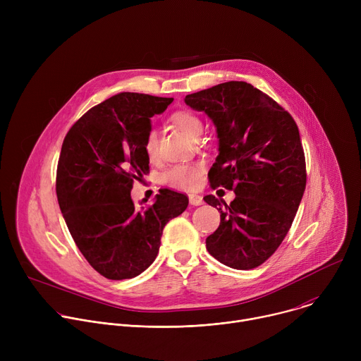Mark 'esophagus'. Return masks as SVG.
<instances>
[{
    "label": "esophagus",
    "instance_id": "34e87169",
    "mask_svg": "<svg viewBox=\"0 0 361 361\" xmlns=\"http://www.w3.org/2000/svg\"><path fill=\"white\" fill-rule=\"evenodd\" d=\"M188 200H190L191 205H201L202 204V197L198 195V194H190Z\"/></svg>",
    "mask_w": 361,
    "mask_h": 361
}]
</instances>
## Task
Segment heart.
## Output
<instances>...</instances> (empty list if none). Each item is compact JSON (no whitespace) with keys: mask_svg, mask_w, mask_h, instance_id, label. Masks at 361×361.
<instances>
[{"mask_svg":"<svg viewBox=\"0 0 361 361\" xmlns=\"http://www.w3.org/2000/svg\"><path fill=\"white\" fill-rule=\"evenodd\" d=\"M171 123L191 138H195L202 131V121L197 114L188 110L174 113L171 116ZM144 151L151 161L159 157V131L154 127L149 128L145 135ZM161 180L166 185L173 188L192 190L200 184L201 167L198 164H177L166 170L161 176Z\"/></svg>","mask_w":361,"mask_h":361,"instance_id":"heart-1","label":"heart"}]
</instances>
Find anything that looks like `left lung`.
<instances>
[{
	"mask_svg": "<svg viewBox=\"0 0 361 361\" xmlns=\"http://www.w3.org/2000/svg\"><path fill=\"white\" fill-rule=\"evenodd\" d=\"M184 101L207 114L217 130L212 187L235 192L230 205L214 195L204 197L221 213V223L205 245L227 267H259L284 240L305 190L297 124L273 98L244 81L188 94Z\"/></svg>",
	"mask_w": 361,
	"mask_h": 361,
	"instance_id": "left-lung-1",
	"label": "left lung"
}]
</instances>
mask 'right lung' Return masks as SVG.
<instances>
[{"mask_svg":"<svg viewBox=\"0 0 361 361\" xmlns=\"http://www.w3.org/2000/svg\"><path fill=\"white\" fill-rule=\"evenodd\" d=\"M173 98L120 92L88 110L67 133L57 167L60 210L78 250L110 280L133 279L156 260L166 224L188 205L164 190L148 209L131 200L149 171L144 141L151 117Z\"/></svg>","mask_w":361,"mask_h":361,"instance_id":"right-lung-1","label":"right lung"}]
</instances>
